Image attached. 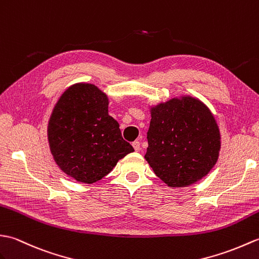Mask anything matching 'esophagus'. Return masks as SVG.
<instances>
[{
	"label": "esophagus",
	"instance_id": "esophagus-1",
	"mask_svg": "<svg viewBox=\"0 0 259 259\" xmlns=\"http://www.w3.org/2000/svg\"><path fill=\"white\" fill-rule=\"evenodd\" d=\"M133 147H134V149L136 152H140L141 151V143L139 142V141H135V142H133Z\"/></svg>",
	"mask_w": 259,
	"mask_h": 259
}]
</instances>
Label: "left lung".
I'll return each mask as SVG.
<instances>
[{"mask_svg": "<svg viewBox=\"0 0 259 259\" xmlns=\"http://www.w3.org/2000/svg\"><path fill=\"white\" fill-rule=\"evenodd\" d=\"M145 159L171 188L191 186L217 163L221 132L207 105L191 95L173 97L149 107Z\"/></svg>", "mask_w": 259, "mask_h": 259, "instance_id": "obj_1", "label": "left lung"}]
</instances>
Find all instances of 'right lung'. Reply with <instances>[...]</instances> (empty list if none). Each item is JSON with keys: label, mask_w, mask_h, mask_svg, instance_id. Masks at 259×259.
Listing matches in <instances>:
<instances>
[{"label": "right lung", "mask_w": 259, "mask_h": 259, "mask_svg": "<svg viewBox=\"0 0 259 259\" xmlns=\"http://www.w3.org/2000/svg\"><path fill=\"white\" fill-rule=\"evenodd\" d=\"M50 151L62 171L93 184L134 152L108 115V97L96 85L76 83L61 95L48 124Z\"/></svg>", "instance_id": "right-lung-1"}]
</instances>
